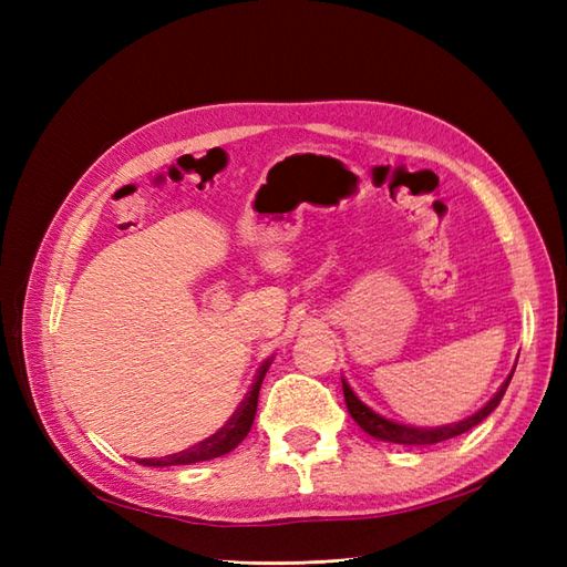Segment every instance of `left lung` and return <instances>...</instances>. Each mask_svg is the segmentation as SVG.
Masks as SVG:
<instances>
[{"mask_svg":"<svg viewBox=\"0 0 567 567\" xmlns=\"http://www.w3.org/2000/svg\"><path fill=\"white\" fill-rule=\"evenodd\" d=\"M512 375H514V370H512ZM512 375L504 380V384L497 390V394L492 396V400L483 409H477L473 416H467L463 421H453V424H445V426H409V424H402V421L382 416V414L375 412V409H370L365 402H360L358 394L351 390V384H348L346 380H343V396H346L348 414H351L355 424L363 429L365 433H370L372 439L388 441V443H400V445H433V443H441V441L461 436V433L477 426L480 421H485L499 406L504 392H507V388H509Z\"/></svg>","mask_w":567,"mask_h":567,"instance_id":"obj_1","label":"left lung"}]
</instances>
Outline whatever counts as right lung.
I'll return each mask as SVG.
<instances>
[{"instance_id":"1","label":"right lung","mask_w":567,"mask_h":567,"mask_svg":"<svg viewBox=\"0 0 567 567\" xmlns=\"http://www.w3.org/2000/svg\"><path fill=\"white\" fill-rule=\"evenodd\" d=\"M270 363H272V358L265 360L258 370L256 382L250 384V392L244 396V402H240V406L231 414V419H228L219 431L212 433L209 439L195 443L187 451H179V453L165 455V457H138L136 463L148 465V467H171V465H192V463L212 461V457H221L226 453H231L236 445L248 436V431L252 426V419H256V409H258L260 384H262V378H265V372H268Z\"/></svg>"}]
</instances>
